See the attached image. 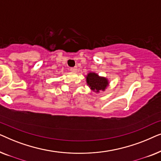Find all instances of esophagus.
<instances>
[{"instance_id": "esophagus-1", "label": "esophagus", "mask_w": 161, "mask_h": 161, "mask_svg": "<svg viewBox=\"0 0 161 161\" xmlns=\"http://www.w3.org/2000/svg\"><path fill=\"white\" fill-rule=\"evenodd\" d=\"M77 70H78V69H77L76 67L70 68V71H71L72 72H77Z\"/></svg>"}]
</instances>
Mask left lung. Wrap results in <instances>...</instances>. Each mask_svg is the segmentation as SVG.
<instances>
[{"instance_id": "obj_1", "label": "left lung", "mask_w": 161, "mask_h": 161, "mask_svg": "<svg viewBox=\"0 0 161 161\" xmlns=\"http://www.w3.org/2000/svg\"><path fill=\"white\" fill-rule=\"evenodd\" d=\"M86 83L92 91L99 93L100 91L104 92L108 86V80L105 77L99 76L95 72H89L86 77Z\"/></svg>"}]
</instances>
